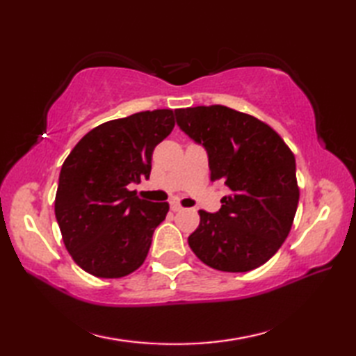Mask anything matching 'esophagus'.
Listing matches in <instances>:
<instances>
[{
	"label": "esophagus",
	"instance_id": "esophagus-1",
	"mask_svg": "<svg viewBox=\"0 0 356 356\" xmlns=\"http://www.w3.org/2000/svg\"><path fill=\"white\" fill-rule=\"evenodd\" d=\"M170 208H171V211H174V213H179V211L184 209V207L180 205V203L176 202V200H171L170 202Z\"/></svg>",
	"mask_w": 356,
	"mask_h": 356
}]
</instances>
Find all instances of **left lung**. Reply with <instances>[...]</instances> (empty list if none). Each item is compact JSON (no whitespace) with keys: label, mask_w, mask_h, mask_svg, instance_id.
<instances>
[{"label":"left lung","mask_w":356,"mask_h":356,"mask_svg":"<svg viewBox=\"0 0 356 356\" xmlns=\"http://www.w3.org/2000/svg\"><path fill=\"white\" fill-rule=\"evenodd\" d=\"M180 130L207 149L211 180L229 194L217 213L199 211L188 243L209 268L248 272L283 245L297 213L295 157L261 120L223 105L176 110Z\"/></svg>","instance_id":"left-lung-1"}]
</instances>
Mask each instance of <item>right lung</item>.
Here are the masks:
<instances>
[{
    "label": "right lung",
    "mask_w": 356,
    "mask_h": 356,
    "mask_svg": "<svg viewBox=\"0 0 356 356\" xmlns=\"http://www.w3.org/2000/svg\"><path fill=\"white\" fill-rule=\"evenodd\" d=\"M174 128L172 110L140 111L93 128L63 163L55 216L79 268L120 278L145 261L170 205L139 199L128 186L149 177L154 147Z\"/></svg>",
    "instance_id": "1"
}]
</instances>
